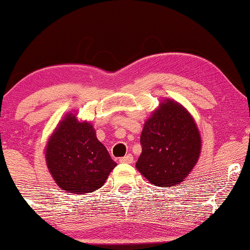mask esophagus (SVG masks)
Returning a JSON list of instances; mask_svg holds the SVG:
<instances>
[{
  "label": "esophagus",
  "instance_id": "1",
  "mask_svg": "<svg viewBox=\"0 0 250 250\" xmlns=\"http://www.w3.org/2000/svg\"><path fill=\"white\" fill-rule=\"evenodd\" d=\"M119 162L126 163V164H131V163H133V156L131 155V153H128V155H126L124 157H122V158H119Z\"/></svg>",
  "mask_w": 250,
  "mask_h": 250
}]
</instances>
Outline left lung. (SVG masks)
Masks as SVG:
<instances>
[{
	"label": "left lung",
	"instance_id": "left-lung-1",
	"mask_svg": "<svg viewBox=\"0 0 250 250\" xmlns=\"http://www.w3.org/2000/svg\"><path fill=\"white\" fill-rule=\"evenodd\" d=\"M142 153L135 166L150 183L173 187L182 182L199 158L197 125L182 105L164 101L142 129Z\"/></svg>",
	"mask_w": 250,
	"mask_h": 250
}]
</instances>
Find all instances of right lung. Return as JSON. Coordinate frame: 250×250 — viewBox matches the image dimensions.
I'll list each match as a JSON object with an SVG mask.
<instances>
[{"label": "right lung", "mask_w": 250, "mask_h": 250, "mask_svg": "<svg viewBox=\"0 0 250 250\" xmlns=\"http://www.w3.org/2000/svg\"><path fill=\"white\" fill-rule=\"evenodd\" d=\"M46 165L54 181L68 193L84 194L104 186L116 164L97 139L90 123L73 114L60 123L46 146Z\"/></svg>", "instance_id": "1"}]
</instances>
